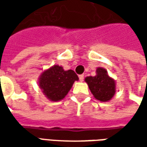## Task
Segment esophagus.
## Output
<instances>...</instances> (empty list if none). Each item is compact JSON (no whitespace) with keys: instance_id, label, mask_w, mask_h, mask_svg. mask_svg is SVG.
I'll use <instances>...</instances> for the list:
<instances>
[{"instance_id":"esophagus-1","label":"esophagus","mask_w":147,"mask_h":147,"mask_svg":"<svg viewBox=\"0 0 147 147\" xmlns=\"http://www.w3.org/2000/svg\"><path fill=\"white\" fill-rule=\"evenodd\" d=\"M79 78H80V81L83 82V80H84V76H83V75H80V76H79Z\"/></svg>"}]
</instances>
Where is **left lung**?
<instances>
[{"label": "left lung", "mask_w": 147, "mask_h": 147, "mask_svg": "<svg viewBox=\"0 0 147 147\" xmlns=\"http://www.w3.org/2000/svg\"><path fill=\"white\" fill-rule=\"evenodd\" d=\"M96 72L95 76L86 77L85 81L96 99L107 102L115 94V81L109 76L107 71L102 67H98Z\"/></svg>", "instance_id": "obj_1"}]
</instances>
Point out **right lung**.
Segmentation results:
<instances>
[{
    "instance_id": "obj_1",
    "label": "right lung",
    "mask_w": 147,
    "mask_h": 147,
    "mask_svg": "<svg viewBox=\"0 0 147 147\" xmlns=\"http://www.w3.org/2000/svg\"><path fill=\"white\" fill-rule=\"evenodd\" d=\"M78 80L74 71H64L62 67L54 65L42 73L39 86L49 100L57 102L67 95L74 82Z\"/></svg>"
}]
</instances>
